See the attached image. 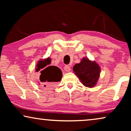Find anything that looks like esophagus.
Segmentation results:
<instances>
[{"label":"esophagus","mask_w":131,"mask_h":131,"mask_svg":"<svg viewBox=\"0 0 131 131\" xmlns=\"http://www.w3.org/2000/svg\"><path fill=\"white\" fill-rule=\"evenodd\" d=\"M64 69L66 71H68V72H69V71L71 70V67H70V66H69V65H66V66H64Z\"/></svg>","instance_id":"1"}]
</instances>
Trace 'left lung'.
I'll list each match as a JSON object with an SVG mask.
<instances>
[{"label":"left lung","instance_id":"1","mask_svg":"<svg viewBox=\"0 0 131 131\" xmlns=\"http://www.w3.org/2000/svg\"><path fill=\"white\" fill-rule=\"evenodd\" d=\"M73 70L82 84L86 87H94L100 77V66L96 62L88 58H83L80 63L74 65Z\"/></svg>","mask_w":131,"mask_h":131}]
</instances>
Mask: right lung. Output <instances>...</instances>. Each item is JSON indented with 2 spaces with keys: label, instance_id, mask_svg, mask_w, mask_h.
Here are the masks:
<instances>
[{
  "label": "right lung",
  "instance_id": "right-lung-1",
  "mask_svg": "<svg viewBox=\"0 0 131 131\" xmlns=\"http://www.w3.org/2000/svg\"><path fill=\"white\" fill-rule=\"evenodd\" d=\"M51 59L39 61L36 66V72L40 71V80L44 86L52 87L57 82H60L62 78V71L58 67L53 66H49Z\"/></svg>",
  "mask_w": 131,
  "mask_h": 131
}]
</instances>
